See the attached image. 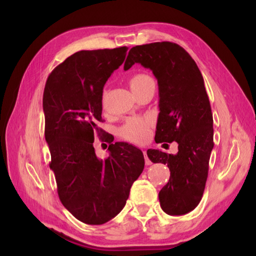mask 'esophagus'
<instances>
[{
    "label": "esophagus",
    "mask_w": 256,
    "mask_h": 256,
    "mask_svg": "<svg viewBox=\"0 0 256 256\" xmlns=\"http://www.w3.org/2000/svg\"><path fill=\"white\" fill-rule=\"evenodd\" d=\"M143 154H144V158H145V164H146V165H152V160L148 158V153H146V150L143 152Z\"/></svg>",
    "instance_id": "34e87169"
}]
</instances>
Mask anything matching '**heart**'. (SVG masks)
<instances>
[{
  "instance_id": "b5f03b06",
  "label": "heart",
  "mask_w": 256,
  "mask_h": 256,
  "mask_svg": "<svg viewBox=\"0 0 256 256\" xmlns=\"http://www.w3.org/2000/svg\"><path fill=\"white\" fill-rule=\"evenodd\" d=\"M150 81H153L150 76L145 74H136L130 79L128 84L131 86L133 92L143 88L145 84H148ZM150 132V121L148 118H132L125 123L121 128V135L125 138L133 143H143L148 140Z\"/></svg>"
}]
</instances>
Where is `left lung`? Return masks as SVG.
<instances>
[{"label":"left lung","instance_id":"obj_1","mask_svg":"<svg viewBox=\"0 0 256 256\" xmlns=\"http://www.w3.org/2000/svg\"><path fill=\"white\" fill-rule=\"evenodd\" d=\"M140 64L153 72L158 84L155 142L178 144L177 154L148 150L153 162L167 165L170 180L158 194L162 209L170 216L192 211L200 202L214 148V118L204 81L192 56L170 42L135 46L124 70Z\"/></svg>","mask_w":256,"mask_h":256}]
</instances>
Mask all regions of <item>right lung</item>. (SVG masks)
<instances>
[{"instance_id": "right-lung-1", "label": "right lung", "mask_w": 256, "mask_h": 256, "mask_svg": "<svg viewBox=\"0 0 256 256\" xmlns=\"http://www.w3.org/2000/svg\"><path fill=\"white\" fill-rule=\"evenodd\" d=\"M128 50L74 52L52 70L42 96L50 167L59 199L86 224H103L120 214L144 170L142 150L132 144H110L106 160L94 148L96 132H101L96 124L102 121L103 86Z\"/></svg>"}]
</instances>
